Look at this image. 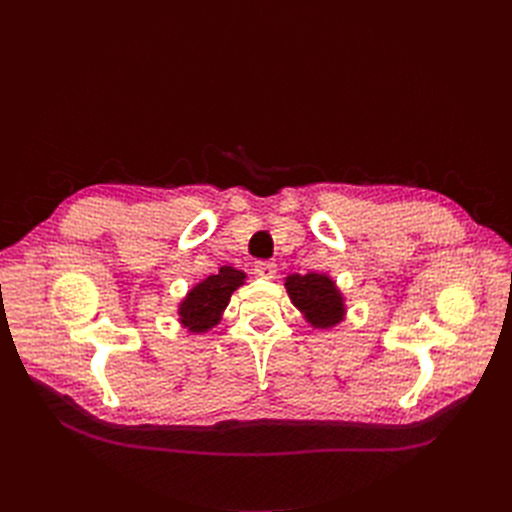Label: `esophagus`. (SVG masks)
Instances as JSON below:
<instances>
[{
	"label": "esophagus",
	"mask_w": 512,
	"mask_h": 512,
	"mask_svg": "<svg viewBox=\"0 0 512 512\" xmlns=\"http://www.w3.org/2000/svg\"><path fill=\"white\" fill-rule=\"evenodd\" d=\"M254 271L260 275V277H267V280H271V277H275L277 273V265L271 260H258L254 265Z\"/></svg>",
	"instance_id": "esophagus-1"
}]
</instances>
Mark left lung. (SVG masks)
Returning a JSON list of instances; mask_svg holds the SVG:
<instances>
[{
    "label": "left lung",
    "instance_id": "8db88e82",
    "mask_svg": "<svg viewBox=\"0 0 512 512\" xmlns=\"http://www.w3.org/2000/svg\"><path fill=\"white\" fill-rule=\"evenodd\" d=\"M284 286L292 305L314 329L329 331L346 320V297L331 275L316 271L290 273Z\"/></svg>",
    "mask_w": 512,
    "mask_h": 512
}]
</instances>
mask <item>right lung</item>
<instances>
[{
  "label": "right lung",
  "instance_id": "obj_1",
  "mask_svg": "<svg viewBox=\"0 0 512 512\" xmlns=\"http://www.w3.org/2000/svg\"><path fill=\"white\" fill-rule=\"evenodd\" d=\"M247 275L235 267H220L205 280L192 286L177 305V320L188 333H207L218 327L224 316V309L230 303L232 292L241 288Z\"/></svg>",
  "mask_w": 512,
  "mask_h": 512
}]
</instances>
